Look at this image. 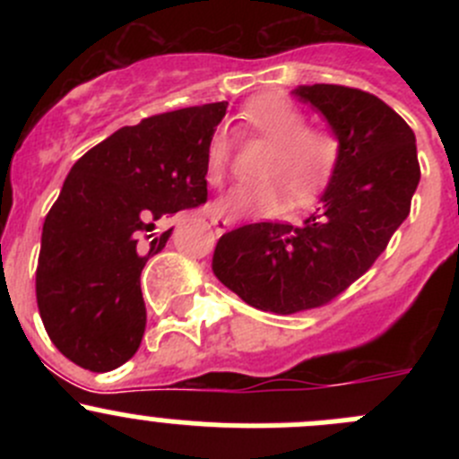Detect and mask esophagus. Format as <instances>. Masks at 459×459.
<instances>
[{
	"label": "esophagus",
	"instance_id": "34e87169",
	"mask_svg": "<svg viewBox=\"0 0 459 459\" xmlns=\"http://www.w3.org/2000/svg\"><path fill=\"white\" fill-rule=\"evenodd\" d=\"M211 224L215 226V230H217V233H224V230L233 229V226H235V220H230V217L211 215Z\"/></svg>",
	"mask_w": 459,
	"mask_h": 459
}]
</instances>
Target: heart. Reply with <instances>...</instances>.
Wrapping results in <instances>:
<instances>
[{
	"mask_svg": "<svg viewBox=\"0 0 459 459\" xmlns=\"http://www.w3.org/2000/svg\"><path fill=\"white\" fill-rule=\"evenodd\" d=\"M242 122L248 131L273 142L257 182L239 184L215 202L212 211L233 220L264 217L281 211L286 193L290 204L302 206L331 182L340 161V142L322 128H307L302 110L280 95H264L244 108ZM230 160V142L224 131L208 140L204 173L206 182L220 186Z\"/></svg>",
	"mask_w": 459,
	"mask_h": 459,
	"instance_id": "obj_1",
	"label": "heart"
}]
</instances>
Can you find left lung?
I'll return each instance as SVG.
<instances>
[{
	"instance_id": "obj_1",
	"label": "left lung",
	"mask_w": 459,
	"mask_h": 459,
	"mask_svg": "<svg viewBox=\"0 0 459 459\" xmlns=\"http://www.w3.org/2000/svg\"><path fill=\"white\" fill-rule=\"evenodd\" d=\"M293 95L340 142L319 206L299 226H239L212 253V273L226 289L277 316L322 307L362 277L409 217L420 184L415 133L379 97L335 84L298 86Z\"/></svg>"
}]
</instances>
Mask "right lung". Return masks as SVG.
<instances>
[{
    "mask_svg": "<svg viewBox=\"0 0 459 459\" xmlns=\"http://www.w3.org/2000/svg\"><path fill=\"white\" fill-rule=\"evenodd\" d=\"M229 101L152 115L75 161L41 230L35 290L50 342L106 373L137 353L146 328L140 275L166 247L157 221L206 202V146Z\"/></svg>",
    "mask_w": 459,
    "mask_h": 459,
    "instance_id": "1",
    "label": "right lung"
}]
</instances>
